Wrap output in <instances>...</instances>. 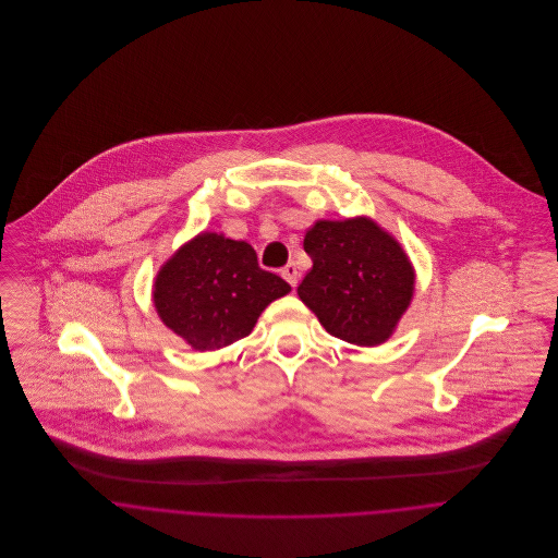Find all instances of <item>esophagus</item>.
Listing matches in <instances>:
<instances>
[{"label": "esophagus", "mask_w": 558, "mask_h": 558, "mask_svg": "<svg viewBox=\"0 0 558 558\" xmlns=\"http://www.w3.org/2000/svg\"><path fill=\"white\" fill-rule=\"evenodd\" d=\"M281 275H283V279L292 286V288H296V283H299V268H296V264H288L283 270H281Z\"/></svg>", "instance_id": "1"}]
</instances>
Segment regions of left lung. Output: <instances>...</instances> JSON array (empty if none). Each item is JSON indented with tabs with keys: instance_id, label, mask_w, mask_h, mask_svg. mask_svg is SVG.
Segmentation results:
<instances>
[{
	"instance_id": "obj_1",
	"label": "left lung",
	"mask_w": 558,
	"mask_h": 558,
	"mask_svg": "<svg viewBox=\"0 0 558 558\" xmlns=\"http://www.w3.org/2000/svg\"><path fill=\"white\" fill-rule=\"evenodd\" d=\"M314 266L299 299L332 335L354 345H380L414 296V266L396 236L369 217L316 221L303 242Z\"/></svg>"
}]
</instances>
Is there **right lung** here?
<instances>
[{"mask_svg": "<svg viewBox=\"0 0 558 558\" xmlns=\"http://www.w3.org/2000/svg\"><path fill=\"white\" fill-rule=\"evenodd\" d=\"M292 288L262 270L248 242L202 232L157 272L153 303L160 322L197 352L246 337L262 312Z\"/></svg>", "mask_w": 558, "mask_h": 558, "instance_id": "1", "label": "right lung"}]
</instances>
